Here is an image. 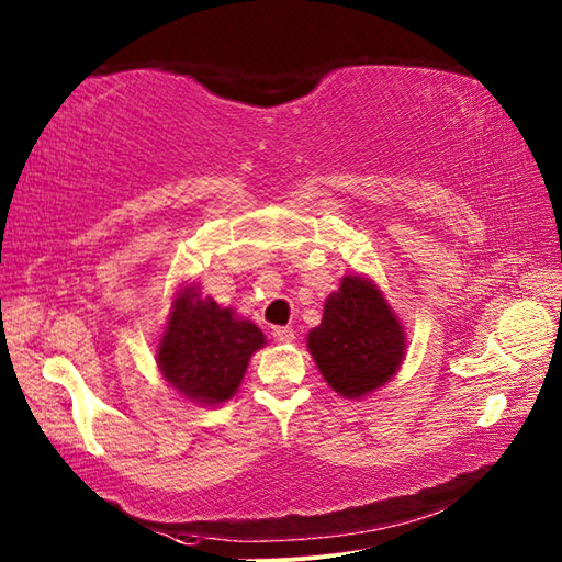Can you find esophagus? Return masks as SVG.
<instances>
[{"label": "esophagus", "instance_id": "obj_1", "mask_svg": "<svg viewBox=\"0 0 562 562\" xmlns=\"http://www.w3.org/2000/svg\"><path fill=\"white\" fill-rule=\"evenodd\" d=\"M272 337H276V342H280V345H290L294 340V330L292 328H276L272 330Z\"/></svg>", "mask_w": 562, "mask_h": 562}]
</instances>
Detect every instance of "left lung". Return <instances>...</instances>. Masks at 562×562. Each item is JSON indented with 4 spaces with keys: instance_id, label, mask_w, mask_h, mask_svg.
I'll return each mask as SVG.
<instances>
[{
    "instance_id": "8db88e82",
    "label": "left lung",
    "mask_w": 562,
    "mask_h": 562,
    "mask_svg": "<svg viewBox=\"0 0 562 562\" xmlns=\"http://www.w3.org/2000/svg\"><path fill=\"white\" fill-rule=\"evenodd\" d=\"M308 355L337 395L361 400L393 381L407 357V333L371 278L347 272L325 299L321 325L306 337Z\"/></svg>"
}]
</instances>
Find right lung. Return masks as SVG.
<instances>
[{
  "label": "right lung",
  "instance_id": "1",
  "mask_svg": "<svg viewBox=\"0 0 562 562\" xmlns=\"http://www.w3.org/2000/svg\"><path fill=\"white\" fill-rule=\"evenodd\" d=\"M266 335L232 306L201 294L195 282L179 284L155 349L162 381L201 407H217L237 393Z\"/></svg>",
  "mask_w": 562,
  "mask_h": 562
}]
</instances>
